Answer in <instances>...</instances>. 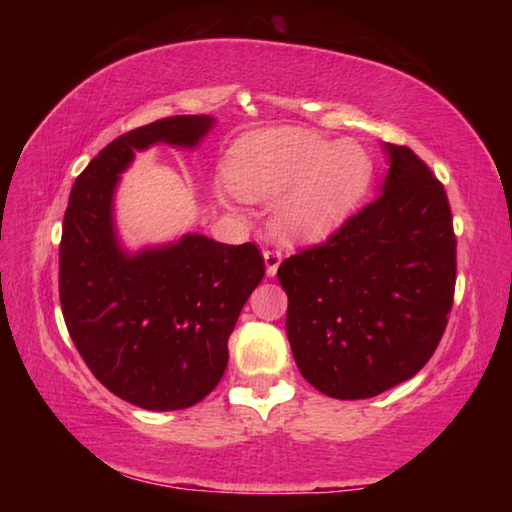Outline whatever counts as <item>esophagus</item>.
Wrapping results in <instances>:
<instances>
[{
	"mask_svg": "<svg viewBox=\"0 0 512 512\" xmlns=\"http://www.w3.org/2000/svg\"><path fill=\"white\" fill-rule=\"evenodd\" d=\"M282 264V255L277 250H266L264 253V266H266V275L273 277L277 273V268Z\"/></svg>",
	"mask_w": 512,
	"mask_h": 512,
	"instance_id": "esophagus-1",
	"label": "esophagus"
}]
</instances>
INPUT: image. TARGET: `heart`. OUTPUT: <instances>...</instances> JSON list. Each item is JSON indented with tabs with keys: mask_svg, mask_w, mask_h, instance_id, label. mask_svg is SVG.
<instances>
[{
	"mask_svg": "<svg viewBox=\"0 0 512 512\" xmlns=\"http://www.w3.org/2000/svg\"><path fill=\"white\" fill-rule=\"evenodd\" d=\"M372 160L357 142H329L302 128H268L232 144L225 178L246 201H271L284 239L318 244L357 212L372 185ZM225 201V192H216Z\"/></svg>",
	"mask_w": 512,
	"mask_h": 512,
	"instance_id": "b5f03b06",
	"label": "heart"
}]
</instances>
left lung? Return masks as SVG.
Returning <instances> with one entry per match:
<instances>
[{"instance_id": "8db88e82", "label": "left lung", "mask_w": 512, "mask_h": 512, "mask_svg": "<svg viewBox=\"0 0 512 512\" xmlns=\"http://www.w3.org/2000/svg\"><path fill=\"white\" fill-rule=\"evenodd\" d=\"M381 194L327 244L284 259L287 336L300 375L336 400L411 379L452 311L456 237L443 185L406 146L381 144Z\"/></svg>"}]
</instances>
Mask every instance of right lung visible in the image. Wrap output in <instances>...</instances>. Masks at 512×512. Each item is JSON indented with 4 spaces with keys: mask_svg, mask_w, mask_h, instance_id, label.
<instances>
[{
    "mask_svg": "<svg viewBox=\"0 0 512 512\" xmlns=\"http://www.w3.org/2000/svg\"><path fill=\"white\" fill-rule=\"evenodd\" d=\"M210 115H178L119 135L76 178L60 241V307L69 336L110 393L146 411L189 409L228 366V339L264 277L253 244L198 232L131 250L115 223L121 173L135 153L194 151Z\"/></svg>",
    "mask_w": 512,
    "mask_h": 512,
    "instance_id": "1",
    "label": "right lung"
}]
</instances>
